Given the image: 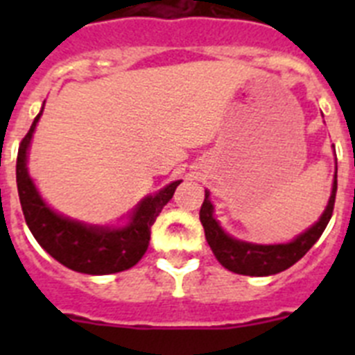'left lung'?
I'll use <instances>...</instances> for the list:
<instances>
[{
	"label": "left lung",
	"mask_w": 355,
	"mask_h": 355,
	"mask_svg": "<svg viewBox=\"0 0 355 355\" xmlns=\"http://www.w3.org/2000/svg\"><path fill=\"white\" fill-rule=\"evenodd\" d=\"M338 175H334V184H332V193L329 199V205L325 208L324 215L320 216L313 227H309L306 233L295 238L290 243H281V245H256V243H247V241L234 240L227 236L220 229L218 222L213 218V206L209 202V193L206 192L205 202L200 206V224L205 227L206 241L211 247L215 258L218 259L224 268L241 275H274L279 272L286 270L291 265L299 261L307 250L316 243L322 233L327 227L331 220L332 211H334V200H336L338 190Z\"/></svg>",
	"instance_id": "8db88e82"
}]
</instances>
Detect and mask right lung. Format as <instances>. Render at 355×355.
<instances>
[{
    "label": "right lung",
    "instance_id": "add662e5",
    "mask_svg": "<svg viewBox=\"0 0 355 355\" xmlns=\"http://www.w3.org/2000/svg\"><path fill=\"white\" fill-rule=\"evenodd\" d=\"M42 110L19 144L15 167L19 200L31 234L46 252L74 272L106 275L128 270L146 254L150 240V225L155 224L163 206L172 199L181 181H174L156 196L146 197L135 209L130 224L122 229L89 227L56 215L40 199L26 171V150Z\"/></svg>",
    "mask_w": 355,
    "mask_h": 355
}]
</instances>
